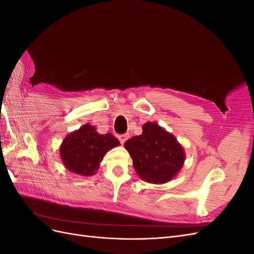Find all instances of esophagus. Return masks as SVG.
<instances>
[{
    "label": "esophagus",
    "mask_w": 254,
    "mask_h": 254,
    "mask_svg": "<svg viewBox=\"0 0 254 254\" xmlns=\"http://www.w3.org/2000/svg\"><path fill=\"white\" fill-rule=\"evenodd\" d=\"M128 137H129L128 134H120V135H119V140H120V142H121L122 144H124V143L126 142V140L128 139Z\"/></svg>",
    "instance_id": "esophagus-1"
}]
</instances>
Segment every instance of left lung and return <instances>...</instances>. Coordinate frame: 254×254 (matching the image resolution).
<instances>
[{
  "mask_svg": "<svg viewBox=\"0 0 254 254\" xmlns=\"http://www.w3.org/2000/svg\"><path fill=\"white\" fill-rule=\"evenodd\" d=\"M143 132L125 142L134 171L148 183L164 184L173 180L182 168L186 152L176 136L157 123L147 122Z\"/></svg>",
  "mask_w": 254,
  "mask_h": 254,
  "instance_id": "left-lung-1",
  "label": "left lung"
}]
</instances>
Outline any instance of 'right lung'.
I'll use <instances>...</instances> for the list:
<instances>
[{"mask_svg": "<svg viewBox=\"0 0 254 254\" xmlns=\"http://www.w3.org/2000/svg\"><path fill=\"white\" fill-rule=\"evenodd\" d=\"M119 145L111 133L101 134L94 126L84 124L64 137L59 155L68 172L89 177L97 173L107 151Z\"/></svg>", "mask_w": 254, "mask_h": 254, "instance_id": "1", "label": "right lung"}]
</instances>
